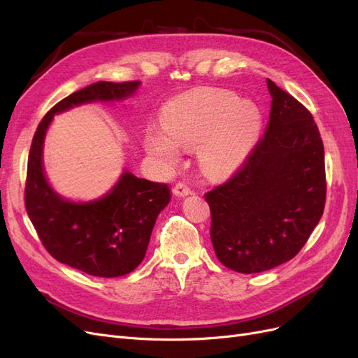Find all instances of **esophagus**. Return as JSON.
<instances>
[{
  "instance_id": "obj_1",
  "label": "esophagus",
  "mask_w": 358,
  "mask_h": 358,
  "mask_svg": "<svg viewBox=\"0 0 358 358\" xmlns=\"http://www.w3.org/2000/svg\"><path fill=\"white\" fill-rule=\"evenodd\" d=\"M173 194H175V196H178V197H187V196H189V194H192V191L187 185V183L179 182V183H176L175 188H173Z\"/></svg>"
}]
</instances>
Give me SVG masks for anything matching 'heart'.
<instances>
[{
    "label": "heart",
    "mask_w": 358,
    "mask_h": 358,
    "mask_svg": "<svg viewBox=\"0 0 358 358\" xmlns=\"http://www.w3.org/2000/svg\"><path fill=\"white\" fill-rule=\"evenodd\" d=\"M161 129L149 128L148 152L176 164L179 148H197L200 166L210 175H229L239 167L262 128V112L231 92L203 90L183 95L164 107Z\"/></svg>",
    "instance_id": "obj_1"
}]
</instances>
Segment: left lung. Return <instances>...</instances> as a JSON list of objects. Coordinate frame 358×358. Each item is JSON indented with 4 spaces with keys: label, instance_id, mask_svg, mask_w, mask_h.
Masks as SVG:
<instances>
[{
    "label": "left lung",
    "instance_id": "obj_1",
    "mask_svg": "<svg viewBox=\"0 0 358 358\" xmlns=\"http://www.w3.org/2000/svg\"><path fill=\"white\" fill-rule=\"evenodd\" d=\"M267 88V131L230 180L204 194L216 257L246 275L296 257L326 203L324 146L315 121L270 79Z\"/></svg>",
    "mask_w": 358,
    "mask_h": 358
}]
</instances>
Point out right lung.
<instances>
[{"label":"right lung","mask_w":358,"mask_h":358,"mask_svg":"<svg viewBox=\"0 0 358 358\" xmlns=\"http://www.w3.org/2000/svg\"><path fill=\"white\" fill-rule=\"evenodd\" d=\"M138 86L140 82H96L73 92L41 119L31 143L25 187L29 220L53 258L91 276H124L143 262L155 221L170 201V188L124 170L104 196L69 200L46 178L45 137L55 115L88 103L122 101Z\"/></svg>","instance_id":"right-lung-1"}]
</instances>
